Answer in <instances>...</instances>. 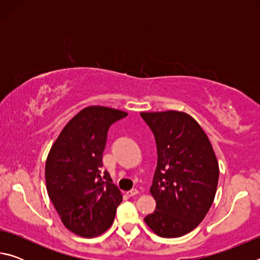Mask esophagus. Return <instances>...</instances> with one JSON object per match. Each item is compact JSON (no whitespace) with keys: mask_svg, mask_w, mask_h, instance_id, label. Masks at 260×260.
Wrapping results in <instances>:
<instances>
[{"mask_svg":"<svg viewBox=\"0 0 260 260\" xmlns=\"http://www.w3.org/2000/svg\"><path fill=\"white\" fill-rule=\"evenodd\" d=\"M138 193H139L138 189H131L129 191H127V195L128 196H135V195H138Z\"/></svg>","mask_w":260,"mask_h":260,"instance_id":"34e87169","label":"esophagus"}]
</instances>
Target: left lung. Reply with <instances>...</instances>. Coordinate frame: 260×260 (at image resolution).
<instances>
[{"instance_id": "obj_1", "label": "left lung", "mask_w": 260, "mask_h": 260, "mask_svg": "<svg viewBox=\"0 0 260 260\" xmlns=\"http://www.w3.org/2000/svg\"><path fill=\"white\" fill-rule=\"evenodd\" d=\"M155 136L157 167L150 192L156 210L144 218L158 236L172 239L199 226L213 203L219 166L208 136L184 112H142Z\"/></svg>"}]
</instances>
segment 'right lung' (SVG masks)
<instances>
[{
  "mask_svg": "<svg viewBox=\"0 0 260 260\" xmlns=\"http://www.w3.org/2000/svg\"><path fill=\"white\" fill-rule=\"evenodd\" d=\"M126 116L107 107L85 108L68 122L48 155V195L61 222L79 236L108 231L122 201L108 171H102V159L110 126Z\"/></svg>",
  "mask_w": 260,
  "mask_h": 260,
  "instance_id": "add662e5",
  "label": "right lung"
}]
</instances>
